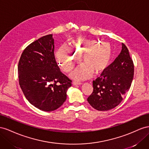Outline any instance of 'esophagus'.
I'll return each instance as SVG.
<instances>
[{
  "label": "esophagus",
  "instance_id": "obj_1",
  "mask_svg": "<svg viewBox=\"0 0 149 149\" xmlns=\"http://www.w3.org/2000/svg\"><path fill=\"white\" fill-rule=\"evenodd\" d=\"M73 85H74V86H77V85H81L82 84V82H77V81H74L73 82Z\"/></svg>",
  "mask_w": 149,
  "mask_h": 149
}]
</instances>
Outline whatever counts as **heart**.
I'll return each mask as SVG.
<instances>
[{"instance_id":"b5f03b06","label":"heart","mask_w":149,"mask_h":149,"mask_svg":"<svg viewBox=\"0 0 149 149\" xmlns=\"http://www.w3.org/2000/svg\"><path fill=\"white\" fill-rule=\"evenodd\" d=\"M99 43V41L86 39H76L72 41V49L63 45L56 53L57 62L61 69L67 73L73 69L75 64L83 55L84 64L78 67L71 77L77 80H85L91 77L93 72L99 74L107 69L112 59V48L107 42Z\"/></svg>"}]
</instances>
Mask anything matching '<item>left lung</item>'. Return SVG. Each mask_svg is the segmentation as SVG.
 I'll use <instances>...</instances> for the list:
<instances>
[{
	"mask_svg": "<svg viewBox=\"0 0 149 149\" xmlns=\"http://www.w3.org/2000/svg\"><path fill=\"white\" fill-rule=\"evenodd\" d=\"M118 56L107 70L93 80V90L87 101L92 107L106 111L120 104L129 91L134 75V65L124 44Z\"/></svg>",
	"mask_w": 149,
	"mask_h": 149,
	"instance_id": "1",
	"label": "left lung"
}]
</instances>
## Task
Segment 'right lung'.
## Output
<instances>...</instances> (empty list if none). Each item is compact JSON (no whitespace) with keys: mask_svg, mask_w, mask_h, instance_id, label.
<instances>
[{"mask_svg":"<svg viewBox=\"0 0 149 149\" xmlns=\"http://www.w3.org/2000/svg\"><path fill=\"white\" fill-rule=\"evenodd\" d=\"M18 74L19 85L26 99L43 111L60 107L72 86V80L62 73L56 62L52 34L33 42L24 50Z\"/></svg>","mask_w":149,"mask_h":149,"instance_id":"right-lung-1","label":"right lung"}]
</instances>
